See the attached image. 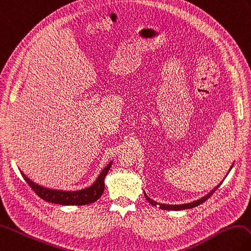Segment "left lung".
<instances>
[{
	"label": "left lung",
	"instance_id": "obj_1",
	"mask_svg": "<svg viewBox=\"0 0 251 251\" xmlns=\"http://www.w3.org/2000/svg\"><path fill=\"white\" fill-rule=\"evenodd\" d=\"M220 185H218L217 186L214 190H211L207 196H205L204 198H202V199H200V200H198V201H194V202H192V203H188V204H180V205H169V204H160V203H158V202H155V201H153V200H151L150 198H148L147 197V194L146 193H144L145 194V198H146V200L147 201L151 204V205H153V206H158V207H160L161 209H165V210H182V209H188V208H193V207H196V206H199L200 204H202V203H204L206 200H208L211 196H213V193L217 190V189H218V187H219Z\"/></svg>",
	"mask_w": 251,
	"mask_h": 251
}]
</instances>
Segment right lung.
Masks as SVG:
<instances>
[{
	"label": "right lung",
	"instance_id": "1",
	"mask_svg": "<svg viewBox=\"0 0 251 251\" xmlns=\"http://www.w3.org/2000/svg\"><path fill=\"white\" fill-rule=\"evenodd\" d=\"M111 166V162L105 168L101 174L99 175L98 179L91 187L82 189L78 191H60L51 190V189L44 188L38 186L37 183L30 180L24 173L21 172L22 177L27 182L32 190L34 191L41 199L45 200L47 202L61 204V205H87L96 202L97 200L102 196L104 191V179Z\"/></svg>",
	"mask_w": 251,
	"mask_h": 251
}]
</instances>
